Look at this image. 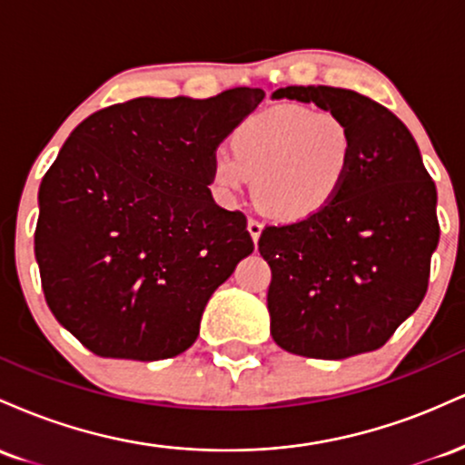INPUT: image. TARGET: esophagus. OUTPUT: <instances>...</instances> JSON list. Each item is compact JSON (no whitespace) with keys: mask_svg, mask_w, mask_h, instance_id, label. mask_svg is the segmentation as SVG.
I'll use <instances>...</instances> for the list:
<instances>
[{"mask_svg":"<svg viewBox=\"0 0 465 465\" xmlns=\"http://www.w3.org/2000/svg\"><path fill=\"white\" fill-rule=\"evenodd\" d=\"M247 229H249L251 238H253V242L258 244V240H260V233H262V223H260V221H255V218H249V223H247Z\"/></svg>","mask_w":465,"mask_h":465,"instance_id":"34e87169","label":"esophagus"}]
</instances>
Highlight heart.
<instances>
[{
  "label": "heart",
  "instance_id": "heart-1",
  "mask_svg": "<svg viewBox=\"0 0 465 465\" xmlns=\"http://www.w3.org/2000/svg\"><path fill=\"white\" fill-rule=\"evenodd\" d=\"M232 157L212 159V185L225 201L251 179L264 214L300 223L322 214L348 181L356 157L354 131L332 111L277 104L240 122L229 137Z\"/></svg>",
  "mask_w": 465,
  "mask_h": 465
}]
</instances>
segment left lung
Segmentation results:
<instances>
[{
	"mask_svg": "<svg viewBox=\"0 0 465 465\" xmlns=\"http://www.w3.org/2000/svg\"><path fill=\"white\" fill-rule=\"evenodd\" d=\"M348 120L356 157L322 214L264 227L266 306L282 350L341 361L387 343L424 300L440 242L437 190L413 135L387 106L339 87H284Z\"/></svg>",
	"mask_w": 465,
	"mask_h": 465,
	"instance_id": "obj_1",
	"label": "left lung"
}]
</instances>
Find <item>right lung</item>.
<instances>
[{"instance_id": "right-lung-1", "label": "right lung", "mask_w": 465, "mask_h": 465, "mask_svg": "<svg viewBox=\"0 0 465 465\" xmlns=\"http://www.w3.org/2000/svg\"><path fill=\"white\" fill-rule=\"evenodd\" d=\"M264 100L135 98L83 120L39 188L35 255L63 328L104 359L159 361L253 251L242 212L212 199L218 143Z\"/></svg>"}]
</instances>
